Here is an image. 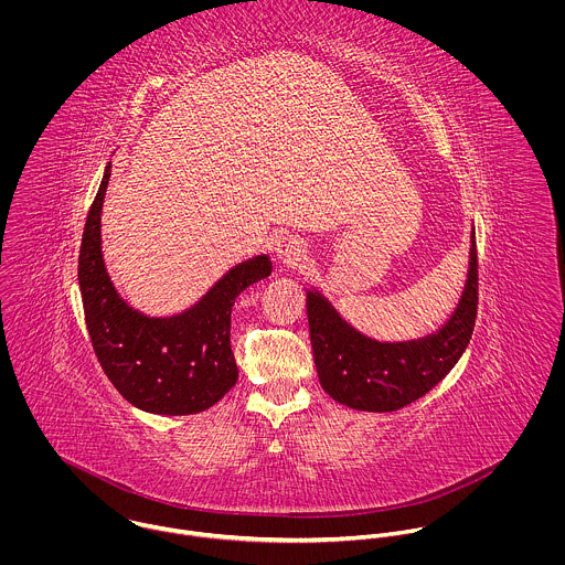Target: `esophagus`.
<instances>
[{
    "label": "esophagus",
    "mask_w": 565,
    "mask_h": 565,
    "mask_svg": "<svg viewBox=\"0 0 565 565\" xmlns=\"http://www.w3.org/2000/svg\"><path fill=\"white\" fill-rule=\"evenodd\" d=\"M274 254L285 265H298L307 256V243L296 235H280L274 245Z\"/></svg>",
    "instance_id": "esophagus-1"
}]
</instances>
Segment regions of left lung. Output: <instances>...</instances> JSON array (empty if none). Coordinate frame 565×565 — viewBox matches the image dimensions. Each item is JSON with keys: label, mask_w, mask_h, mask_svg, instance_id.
Masks as SVG:
<instances>
[{"label": "left lung", "mask_w": 565, "mask_h": 565, "mask_svg": "<svg viewBox=\"0 0 565 565\" xmlns=\"http://www.w3.org/2000/svg\"><path fill=\"white\" fill-rule=\"evenodd\" d=\"M479 300V260L475 228L470 265L459 305L435 332L411 341H376L345 322L313 287L307 289V316L313 359L323 392L356 411L390 413L428 394L466 352Z\"/></svg>", "instance_id": "1"}]
</instances>
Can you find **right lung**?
<instances>
[{
  "label": "right lung",
  "mask_w": 565,
  "mask_h": 565,
  "mask_svg": "<svg viewBox=\"0 0 565 565\" xmlns=\"http://www.w3.org/2000/svg\"><path fill=\"white\" fill-rule=\"evenodd\" d=\"M110 162L86 215L78 258L84 320L115 390L141 411L191 415L220 403L237 383L231 313L243 289L271 274L267 254L228 269L193 307L150 318L115 289L102 254V206Z\"/></svg>",
  "instance_id": "1"
}]
</instances>
